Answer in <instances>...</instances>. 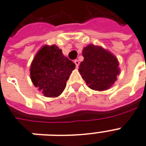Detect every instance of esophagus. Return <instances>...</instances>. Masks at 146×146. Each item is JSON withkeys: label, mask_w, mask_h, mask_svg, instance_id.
Masks as SVG:
<instances>
[{"label": "esophagus", "mask_w": 146, "mask_h": 146, "mask_svg": "<svg viewBox=\"0 0 146 146\" xmlns=\"http://www.w3.org/2000/svg\"><path fill=\"white\" fill-rule=\"evenodd\" d=\"M74 63H75V66H76V67L78 68L79 65H80V62H79V60H78V59L74 60Z\"/></svg>", "instance_id": "34e87169"}]
</instances>
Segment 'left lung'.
<instances>
[{
  "mask_svg": "<svg viewBox=\"0 0 146 146\" xmlns=\"http://www.w3.org/2000/svg\"><path fill=\"white\" fill-rule=\"evenodd\" d=\"M84 61L78 71L87 85L93 90L104 91L113 86L120 74L119 62L110 51L89 44L83 50Z\"/></svg>",
  "mask_w": 146,
  "mask_h": 146,
  "instance_id": "1",
  "label": "left lung"
}]
</instances>
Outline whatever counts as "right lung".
I'll use <instances>...</instances> for the list:
<instances>
[{
  "label": "right lung",
  "mask_w": 146,
  "mask_h": 146,
  "mask_svg": "<svg viewBox=\"0 0 146 146\" xmlns=\"http://www.w3.org/2000/svg\"><path fill=\"white\" fill-rule=\"evenodd\" d=\"M75 64L62 53L56 45H44L37 52L30 66L31 80L46 97H58Z\"/></svg>",
  "instance_id": "right-lung-1"
}]
</instances>
